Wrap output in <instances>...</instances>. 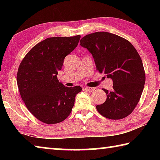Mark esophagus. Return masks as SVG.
<instances>
[{"instance_id":"34e87169","label":"esophagus","mask_w":160,"mask_h":160,"mask_svg":"<svg viewBox=\"0 0 160 160\" xmlns=\"http://www.w3.org/2000/svg\"><path fill=\"white\" fill-rule=\"evenodd\" d=\"M85 89L87 91H89V92H92L95 90V88H90V87H87V88H85Z\"/></svg>"}]
</instances>
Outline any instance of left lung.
I'll list each match as a JSON object with an SVG mask.
<instances>
[{"instance_id":"left-lung-1","label":"left lung","mask_w":160,"mask_h":160,"mask_svg":"<svg viewBox=\"0 0 160 160\" xmlns=\"http://www.w3.org/2000/svg\"><path fill=\"white\" fill-rule=\"evenodd\" d=\"M80 42L92 53L99 73L113 80L112 90L103 89L107 100L97 110L109 119L126 118L137 106L145 82L139 53L128 40L107 32L89 34Z\"/></svg>"}]
</instances>
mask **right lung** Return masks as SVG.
I'll list each match as a JSON object with an SVG mask.
<instances>
[{
	"instance_id": "1",
	"label": "right lung",
	"mask_w": 160,
	"mask_h": 160,
	"mask_svg": "<svg viewBox=\"0 0 160 160\" xmlns=\"http://www.w3.org/2000/svg\"><path fill=\"white\" fill-rule=\"evenodd\" d=\"M80 35L49 37L26 54L18 68L17 83L20 96L35 118L47 124L62 122L71 112L80 86L68 88L57 78L65 57L72 52Z\"/></svg>"
}]
</instances>
